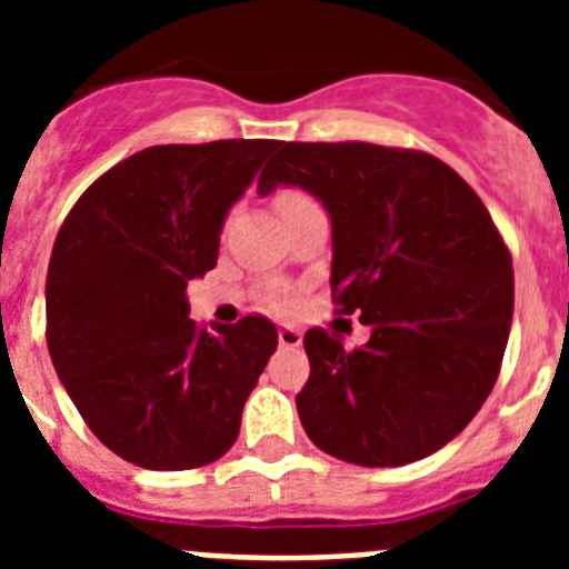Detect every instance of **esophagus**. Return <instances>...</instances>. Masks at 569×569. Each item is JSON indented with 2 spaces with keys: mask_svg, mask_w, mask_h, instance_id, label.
<instances>
[{
  "mask_svg": "<svg viewBox=\"0 0 569 569\" xmlns=\"http://www.w3.org/2000/svg\"><path fill=\"white\" fill-rule=\"evenodd\" d=\"M279 345L281 347H299L301 345V333L290 325H281L279 328Z\"/></svg>",
  "mask_w": 569,
  "mask_h": 569,
  "instance_id": "1",
  "label": "esophagus"
}]
</instances>
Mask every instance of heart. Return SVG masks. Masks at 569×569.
<instances>
[{"label":"heart","instance_id":"obj_1","mask_svg":"<svg viewBox=\"0 0 569 569\" xmlns=\"http://www.w3.org/2000/svg\"><path fill=\"white\" fill-rule=\"evenodd\" d=\"M301 199H305V193H301V190L281 188L273 193V208L279 210V216H281V213H288V210L293 208L296 202H301Z\"/></svg>","mask_w":569,"mask_h":569}]
</instances>
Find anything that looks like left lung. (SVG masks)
<instances>
[{"label":"left lung","mask_w":569,"mask_h":569,"mask_svg":"<svg viewBox=\"0 0 569 569\" xmlns=\"http://www.w3.org/2000/svg\"><path fill=\"white\" fill-rule=\"evenodd\" d=\"M276 184L328 208L336 313L370 328L356 350L305 333V433L361 467L436 453L481 410L510 336L512 259L485 202L436 156L370 142H281L259 193Z\"/></svg>","instance_id":"1"}]
</instances>
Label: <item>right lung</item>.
Segmentation results:
<instances>
[{
	"mask_svg": "<svg viewBox=\"0 0 569 569\" xmlns=\"http://www.w3.org/2000/svg\"><path fill=\"white\" fill-rule=\"evenodd\" d=\"M276 139L156 144L90 184L59 228L44 284L50 361L84 425L148 470L222 459L279 336L264 316L199 328L188 281Z\"/></svg>",
	"mask_w": 569,
	"mask_h": 569,
	"instance_id": "obj_1",
	"label": "right lung"
}]
</instances>
